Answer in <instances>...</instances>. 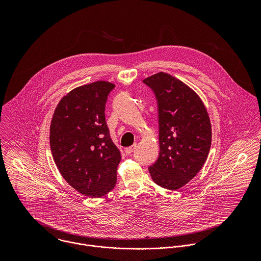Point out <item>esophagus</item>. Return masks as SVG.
Instances as JSON below:
<instances>
[{
    "label": "esophagus",
    "instance_id": "34e87169",
    "mask_svg": "<svg viewBox=\"0 0 261 261\" xmlns=\"http://www.w3.org/2000/svg\"><path fill=\"white\" fill-rule=\"evenodd\" d=\"M137 148V146L136 145H134V146H132V147H128V148H126V149H124V151H125V153L126 154H130L133 151H134V149Z\"/></svg>",
    "mask_w": 261,
    "mask_h": 261
}]
</instances>
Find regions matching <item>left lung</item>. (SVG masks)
Masks as SVG:
<instances>
[{
  "label": "left lung",
  "mask_w": 261,
  "mask_h": 261,
  "mask_svg": "<svg viewBox=\"0 0 261 261\" xmlns=\"http://www.w3.org/2000/svg\"><path fill=\"white\" fill-rule=\"evenodd\" d=\"M158 100L159 158L149 168L152 181L178 190L203 168L212 141L208 112L200 96L183 81L165 72L144 79Z\"/></svg>",
  "instance_id": "8db88e82"
}]
</instances>
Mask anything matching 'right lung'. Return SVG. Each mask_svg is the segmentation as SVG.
Masks as SVG:
<instances>
[{
	"label": "right lung",
	"mask_w": 261,
	"mask_h": 261,
	"mask_svg": "<svg viewBox=\"0 0 261 261\" xmlns=\"http://www.w3.org/2000/svg\"><path fill=\"white\" fill-rule=\"evenodd\" d=\"M114 84L99 80L78 86L61 98L50 125V148L64 180L80 194L100 198L116 184L120 152L106 121Z\"/></svg>",
	"instance_id": "1"
}]
</instances>
